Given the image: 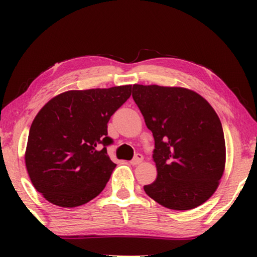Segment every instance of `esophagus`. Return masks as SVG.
Listing matches in <instances>:
<instances>
[{
	"mask_svg": "<svg viewBox=\"0 0 257 257\" xmlns=\"http://www.w3.org/2000/svg\"><path fill=\"white\" fill-rule=\"evenodd\" d=\"M143 161V156L140 153H137L135 158L131 160V165H133V166H136V165H139L140 163Z\"/></svg>",
	"mask_w": 257,
	"mask_h": 257,
	"instance_id": "1",
	"label": "esophagus"
}]
</instances>
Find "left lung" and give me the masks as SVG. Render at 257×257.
<instances>
[{"label": "left lung", "instance_id": "1", "mask_svg": "<svg viewBox=\"0 0 257 257\" xmlns=\"http://www.w3.org/2000/svg\"><path fill=\"white\" fill-rule=\"evenodd\" d=\"M132 97L154 138L157 179L146 194L166 208L188 210L216 191L226 164V144L216 112L185 87L133 85Z\"/></svg>", "mask_w": 257, "mask_h": 257}]
</instances>
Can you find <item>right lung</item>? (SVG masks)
<instances>
[{
  "label": "right lung",
  "mask_w": 257,
  "mask_h": 257,
  "mask_svg": "<svg viewBox=\"0 0 257 257\" xmlns=\"http://www.w3.org/2000/svg\"><path fill=\"white\" fill-rule=\"evenodd\" d=\"M132 85L71 90L48 101L31 124L26 166L34 187L49 202L72 208L99 194L114 167L106 147L111 115Z\"/></svg>",
  "instance_id": "obj_1"
}]
</instances>
